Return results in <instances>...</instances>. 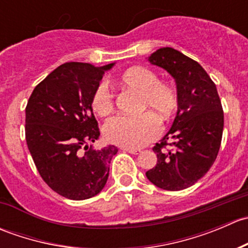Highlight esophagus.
Returning a JSON list of instances; mask_svg holds the SVG:
<instances>
[{
    "label": "esophagus",
    "mask_w": 248,
    "mask_h": 248,
    "mask_svg": "<svg viewBox=\"0 0 248 248\" xmlns=\"http://www.w3.org/2000/svg\"><path fill=\"white\" fill-rule=\"evenodd\" d=\"M122 150H124V151H126V152H129V154H132V155H138V154H140V150H138V149H128V147H122Z\"/></svg>",
    "instance_id": "34e87169"
}]
</instances>
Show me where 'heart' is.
Instances as JSON below:
<instances>
[{
	"label": "heart",
	"instance_id": "heart-1",
	"mask_svg": "<svg viewBox=\"0 0 248 248\" xmlns=\"http://www.w3.org/2000/svg\"><path fill=\"white\" fill-rule=\"evenodd\" d=\"M127 87L141 92L142 108L154 110L161 119L167 120L174 114L179 103L177 92L171 85L159 81L158 76L146 67L137 66L127 69L121 77ZM91 106L99 116H106L114 108V99L108 85L102 82L94 90ZM159 134V124L151 112L139 116L119 115L107 122L104 136L108 141L128 149H137L156 139Z\"/></svg>",
	"mask_w": 248,
	"mask_h": 248
}]
</instances>
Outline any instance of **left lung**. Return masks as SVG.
<instances>
[{
	"mask_svg": "<svg viewBox=\"0 0 248 248\" xmlns=\"http://www.w3.org/2000/svg\"><path fill=\"white\" fill-rule=\"evenodd\" d=\"M147 61L175 79L177 111L168 133L156 144L157 164L146 177L162 189L181 191L202 179L216 159L223 133V110L216 85L198 62L172 47H161ZM172 140L171 150H163Z\"/></svg>",
	"mask_w": 248,
	"mask_h": 248,
	"instance_id": "1",
	"label": "left lung"
}]
</instances>
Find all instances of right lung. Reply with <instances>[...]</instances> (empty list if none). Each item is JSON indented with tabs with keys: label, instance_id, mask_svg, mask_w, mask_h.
<instances>
[{
	"label": "right lung",
	"instance_id": "right-lung-1",
	"mask_svg": "<svg viewBox=\"0 0 248 248\" xmlns=\"http://www.w3.org/2000/svg\"><path fill=\"white\" fill-rule=\"evenodd\" d=\"M109 63L67 62L34 87L26 106V142L47 186L72 201L97 196L107 184L117 147L89 146L99 138L91 101Z\"/></svg>",
	"mask_w": 248,
	"mask_h": 248
}]
</instances>
